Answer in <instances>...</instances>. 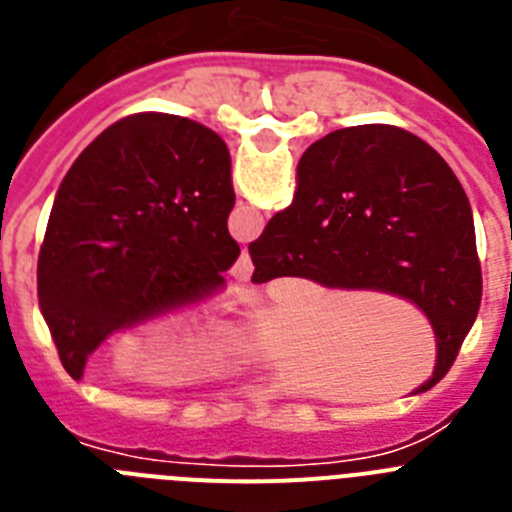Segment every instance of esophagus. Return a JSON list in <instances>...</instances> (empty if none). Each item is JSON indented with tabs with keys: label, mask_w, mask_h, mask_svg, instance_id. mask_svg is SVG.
<instances>
[{
	"label": "esophagus",
	"mask_w": 512,
	"mask_h": 512,
	"mask_svg": "<svg viewBox=\"0 0 512 512\" xmlns=\"http://www.w3.org/2000/svg\"><path fill=\"white\" fill-rule=\"evenodd\" d=\"M253 274V264H251V256H248V251L243 248L241 256H238V261L233 264V269H230V277L235 279V282H248Z\"/></svg>",
	"instance_id": "esophagus-1"
}]
</instances>
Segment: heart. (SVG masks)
<instances>
[{
    "mask_svg": "<svg viewBox=\"0 0 512 512\" xmlns=\"http://www.w3.org/2000/svg\"><path fill=\"white\" fill-rule=\"evenodd\" d=\"M174 341V325L158 323L135 330L115 346L120 374H140L151 384H187L220 372L238 351V336L228 328H212Z\"/></svg>",
    "mask_w": 512,
    "mask_h": 512,
    "instance_id": "obj_1",
    "label": "heart"
}]
</instances>
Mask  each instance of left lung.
Segmentation results:
<instances>
[{
	"mask_svg": "<svg viewBox=\"0 0 512 512\" xmlns=\"http://www.w3.org/2000/svg\"><path fill=\"white\" fill-rule=\"evenodd\" d=\"M230 151L164 112L122 117L63 176L38 256V297L63 369L104 338L200 302L238 259Z\"/></svg>",
	"mask_w": 512,
	"mask_h": 512,
	"instance_id": "8db88e82",
	"label": "left lung"
}]
</instances>
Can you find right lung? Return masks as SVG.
Wrapping results in <instances>:
<instances>
[{"instance_id": "obj_1", "label": "right lung", "mask_w": 512, "mask_h": 512, "mask_svg": "<svg viewBox=\"0 0 512 512\" xmlns=\"http://www.w3.org/2000/svg\"><path fill=\"white\" fill-rule=\"evenodd\" d=\"M248 253L256 284L300 277L413 302L436 336V366L415 392L449 372L482 300L467 194L438 151L395 125L315 140L297 164L292 205Z\"/></svg>"}]
</instances>
